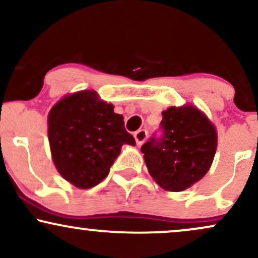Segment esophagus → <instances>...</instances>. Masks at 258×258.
<instances>
[{
  "instance_id": "34e87169",
  "label": "esophagus",
  "mask_w": 258,
  "mask_h": 258,
  "mask_svg": "<svg viewBox=\"0 0 258 258\" xmlns=\"http://www.w3.org/2000/svg\"><path fill=\"white\" fill-rule=\"evenodd\" d=\"M148 138V132L146 130H138L137 132H135V139L137 146H141L146 142V139Z\"/></svg>"
}]
</instances>
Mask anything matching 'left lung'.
I'll list each match as a JSON object with an SVG mask.
<instances>
[{
	"instance_id": "1",
	"label": "left lung",
	"mask_w": 258,
	"mask_h": 258,
	"mask_svg": "<svg viewBox=\"0 0 258 258\" xmlns=\"http://www.w3.org/2000/svg\"><path fill=\"white\" fill-rule=\"evenodd\" d=\"M161 136L142 146L148 171L171 191L189 188L207 173L217 148V132L204 112L193 105L162 111Z\"/></svg>"
}]
</instances>
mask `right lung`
Segmentation results:
<instances>
[{"label": "right lung", "mask_w": 258, "mask_h": 258, "mask_svg": "<svg viewBox=\"0 0 258 258\" xmlns=\"http://www.w3.org/2000/svg\"><path fill=\"white\" fill-rule=\"evenodd\" d=\"M52 159L64 179L80 189L99 184L123 144L136 146L123 116L94 91L65 96L48 114Z\"/></svg>", "instance_id": "right-lung-1"}]
</instances>
